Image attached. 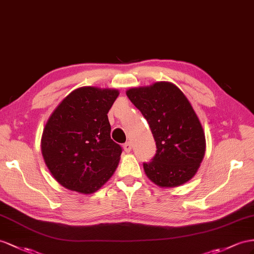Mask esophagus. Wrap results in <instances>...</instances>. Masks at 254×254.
<instances>
[{
	"mask_svg": "<svg viewBox=\"0 0 254 254\" xmlns=\"http://www.w3.org/2000/svg\"><path fill=\"white\" fill-rule=\"evenodd\" d=\"M132 144H131V142H129V141H127V142H126V144L125 145H123V149H125V151L126 152H129V151H131L132 150Z\"/></svg>",
	"mask_w": 254,
	"mask_h": 254,
	"instance_id": "1",
	"label": "esophagus"
}]
</instances>
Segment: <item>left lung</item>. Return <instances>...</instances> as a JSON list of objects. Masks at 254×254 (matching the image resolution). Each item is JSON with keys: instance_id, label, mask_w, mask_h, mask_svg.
Listing matches in <instances>:
<instances>
[{"instance_id": "left-lung-1", "label": "left lung", "mask_w": 254, "mask_h": 254, "mask_svg": "<svg viewBox=\"0 0 254 254\" xmlns=\"http://www.w3.org/2000/svg\"><path fill=\"white\" fill-rule=\"evenodd\" d=\"M127 95L148 121L157 145L144 163L148 178L163 188L178 187L197 172L205 154V135L190 102L171 82L132 88Z\"/></svg>"}]
</instances>
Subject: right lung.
<instances>
[{
  "label": "right lung",
  "instance_id": "obj_1",
  "mask_svg": "<svg viewBox=\"0 0 254 254\" xmlns=\"http://www.w3.org/2000/svg\"><path fill=\"white\" fill-rule=\"evenodd\" d=\"M118 95L112 89H76L48 119L42 153L55 179L66 189L93 193L118 166L122 148L110 138L107 117Z\"/></svg>",
  "mask_w": 254,
  "mask_h": 254
}]
</instances>
